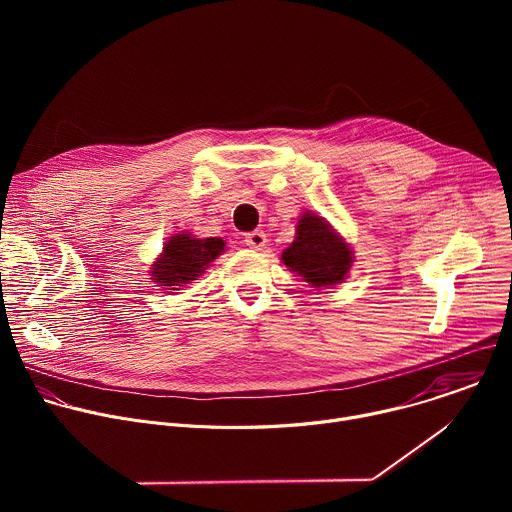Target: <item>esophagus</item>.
I'll return each mask as SVG.
<instances>
[{"mask_svg": "<svg viewBox=\"0 0 512 512\" xmlns=\"http://www.w3.org/2000/svg\"><path fill=\"white\" fill-rule=\"evenodd\" d=\"M267 243V235L263 231H251L245 235V245L251 249H263Z\"/></svg>", "mask_w": 512, "mask_h": 512, "instance_id": "34e87169", "label": "esophagus"}]
</instances>
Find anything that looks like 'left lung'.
<instances>
[{
    "mask_svg": "<svg viewBox=\"0 0 512 512\" xmlns=\"http://www.w3.org/2000/svg\"><path fill=\"white\" fill-rule=\"evenodd\" d=\"M281 259L314 287L340 283L352 263L348 245L316 214L300 218L298 237L281 253Z\"/></svg>",
    "mask_w": 512,
    "mask_h": 512,
    "instance_id": "obj_1",
    "label": "left lung"
}]
</instances>
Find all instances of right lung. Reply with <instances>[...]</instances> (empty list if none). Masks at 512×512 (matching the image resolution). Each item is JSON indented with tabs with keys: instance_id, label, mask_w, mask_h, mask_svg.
<instances>
[{
	"instance_id": "right-lung-1",
	"label": "right lung",
	"mask_w": 512,
	"mask_h": 512,
	"mask_svg": "<svg viewBox=\"0 0 512 512\" xmlns=\"http://www.w3.org/2000/svg\"><path fill=\"white\" fill-rule=\"evenodd\" d=\"M225 251L223 239H194L188 233L172 237L162 257L154 263L152 279L160 285L178 289L192 279H196L204 269Z\"/></svg>"
}]
</instances>
